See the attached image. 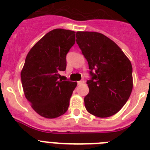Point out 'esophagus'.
Segmentation results:
<instances>
[{
  "label": "esophagus",
  "mask_w": 150,
  "mask_h": 150,
  "mask_svg": "<svg viewBox=\"0 0 150 150\" xmlns=\"http://www.w3.org/2000/svg\"><path fill=\"white\" fill-rule=\"evenodd\" d=\"M77 83H78V85L83 84V83H84V80H80V81H78Z\"/></svg>",
  "instance_id": "esophagus-1"
}]
</instances>
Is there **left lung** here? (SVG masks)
I'll list each match as a JSON object with an SVG mask.
<instances>
[{"mask_svg":"<svg viewBox=\"0 0 150 150\" xmlns=\"http://www.w3.org/2000/svg\"><path fill=\"white\" fill-rule=\"evenodd\" d=\"M76 43L86 59L91 79L85 107L100 118L113 116L125 104L133 88L132 66L112 40L91 31H77Z\"/></svg>","mask_w":150,"mask_h":150,"instance_id":"8db88e82","label":"left lung"}]
</instances>
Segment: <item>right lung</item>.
<instances>
[{
    "label": "right lung",
    "instance_id": "add662e5",
    "mask_svg": "<svg viewBox=\"0 0 150 150\" xmlns=\"http://www.w3.org/2000/svg\"><path fill=\"white\" fill-rule=\"evenodd\" d=\"M74 30L57 28L43 36L26 56L21 71L24 94L37 113L54 119L67 112L77 83L61 79L66 55L75 43Z\"/></svg>",
    "mask_w": 150,
    "mask_h": 150
}]
</instances>
